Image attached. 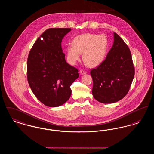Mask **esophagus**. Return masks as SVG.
<instances>
[{"label":"esophagus","mask_w":154,"mask_h":154,"mask_svg":"<svg viewBox=\"0 0 154 154\" xmlns=\"http://www.w3.org/2000/svg\"><path fill=\"white\" fill-rule=\"evenodd\" d=\"M80 73L81 74H82V75H84V74H87V72L86 71H85L84 70H80Z\"/></svg>","instance_id":"obj_1"}]
</instances>
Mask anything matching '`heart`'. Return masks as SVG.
I'll list each match as a JSON object with an SVG mask.
<instances>
[{"label": "heart", "instance_id": "obj_1", "mask_svg": "<svg viewBox=\"0 0 154 154\" xmlns=\"http://www.w3.org/2000/svg\"><path fill=\"white\" fill-rule=\"evenodd\" d=\"M109 40L104 35L84 33L74 37L72 45L67 46L66 59L72 65H75L82 53V60L91 67L99 66L106 58Z\"/></svg>", "mask_w": 154, "mask_h": 154}]
</instances>
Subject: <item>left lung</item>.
I'll use <instances>...</instances> for the list:
<instances>
[{
    "instance_id": "obj_1",
    "label": "left lung",
    "mask_w": 154,
    "mask_h": 154,
    "mask_svg": "<svg viewBox=\"0 0 154 154\" xmlns=\"http://www.w3.org/2000/svg\"><path fill=\"white\" fill-rule=\"evenodd\" d=\"M111 48L102 63L91 71L92 93L102 103H113L128 94L134 75L131 52L124 40L115 32Z\"/></svg>"
}]
</instances>
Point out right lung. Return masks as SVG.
I'll return each mask as SVG.
<instances>
[{"mask_svg":"<svg viewBox=\"0 0 154 154\" xmlns=\"http://www.w3.org/2000/svg\"><path fill=\"white\" fill-rule=\"evenodd\" d=\"M70 28H50L42 34L30 50L27 60V79L40 102L59 107L70 98V85L79 77L78 70L66 62L61 43Z\"/></svg>","mask_w":154,"mask_h":154,"instance_id":"obj_1","label":"right lung"}]
</instances>
